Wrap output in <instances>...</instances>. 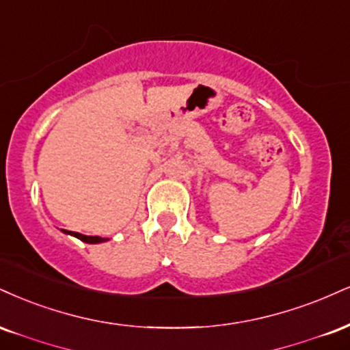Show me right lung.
<instances>
[{
  "instance_id": "right-lung-1",
  "label": "right lung",
  "mask_w": 350,
  "mask_h": 350,
  "mask_svg": "<svg viewBox=\"0 0 350 350\" xmlns=\"http://www.w3.org/2000/svg\"><path fill=\"white\" fill-rule=\"evenodd\" d=\"M63 233L71 234V237H75V238L81 239V241H84V243H90V244H99V243L107 241V238H100V237H86V234L77 233V231H66V230H63Z\"/></svg>"
}]
</instances>
